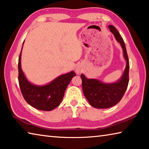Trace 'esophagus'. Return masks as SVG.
I'll return each mask as SVG.
<instances>
[{
	"mask_svg": "<svg viewBox=\"0 0 149 149\" xmlns=\"http://www.w3.org/2000/svg\"><path fill=\"white\" fill-rule=\"evenodd\" d=\"M76 72L77 73V74H79V73H80V72H79V70H76Z\"/></svg>",
	"mask_w": 149,
	"mask_h": 149,
	"instance_id": "esophagus-1",
	"label": "esophagus"
}]
</instances>
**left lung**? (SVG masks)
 Masks as SVG:
<instances>
[{
	"mask_svg": "<svg viewBox=\"0 0 149 149\" xmlns=\"http://www.w3.org/2000/svg\"><path fill=\"white\" fill-rule=\"evenodd\" d=\"M108 27L121 45L126 66L120 79L113 83H104L96 79H87L83 74L81 75L84 95L89 104L97 109H106L118 104L125 93L129 82L130 65L126 45L115 26L109 25Z\"/></svg>",
	"mask_w": 149,
	"mask_h": 149,
	"instance_id": "obj_1",
	"label": "left lung"
}]
</instances>
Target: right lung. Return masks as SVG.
<instances>
[{
	"label": "right lung",
	"mask_w": 149,
	"mask_h": 149,
	"mask_svg": "<svg viewBox=\"0 0 149 149\" xmlns=\"http://www.w3.org/2000/svg\"><path fill=\"white\" fill-rule=\"evenodd\" d=\"M21 52L18 61V81L21 93L26 102L31 106L42 111H51L58 107L68 85L76 75L75 73L72 71L60 75L47 85H35L30 83L24 75L21 66Z\"/></svg>",
	"instance_id": "1"
}]
</instances>
